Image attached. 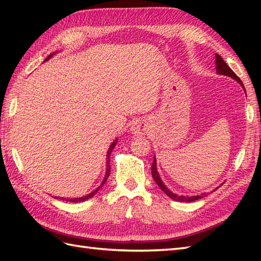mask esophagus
<instances>
[{"mask_svg": "<svg viewBox=\"0 0 261 261\" xmlns=\"http://www.w3.org/2000/svg\"><path fill=\"white\" fill-rule=\"evenodd\" d=\"M131 131L134 135H145L147 131V124L141 120H137L132 123Z\"/></svg>", "mask_w": 261, "mask_h": 261, "instance_id": "obj_1", "label": "esophagus"}]
</instances>
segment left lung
<instances>
[{"instance_id":"obj_1","label":"left lung","mask_w":261,"mask_h":261,"mask_svg":"<svg viewBox=\"0 0 261 261\" xmlns=\"http://www.w3.org/2000/svg\"><path fill=\"white\" fill-rule=\"evenodd\" d=\"M215 64H216V71H218V74L232 77V79L236 80L237 82H239L241 86L245 88L241 80L234 74V71L232 70L228 65H226V63L222 59V57H221L220 55H218V54L215 55ZM156 165H157L156 164V158H153V163H152V166H151V174H152V177H153V180L156 181V184L160 187V190H162L166 194V195L169 196L171 199H174V201H177V202H193V201H196V199H199V198L203 197V194H202V195H197V196H186L185 197V196H178V195H176V194L171 193L168 190V188L165 186L163 180L160 179Z\"/></svg>"}]
</instances>
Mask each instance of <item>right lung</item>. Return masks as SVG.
I'll list each match as a JSON object with an SVG mask.
<instances>
[{"label":"right lung","mask_w":261,"mask_h":261,"mask_svg":"<svg viewBox=\"0 0 261 261\" xmlns=\"http://www.w3.org/2000/svg\"><path fill=\"white\" fill-rule=\"evenodd\" d=\"M54 54H51V55H49V56L46 58V60L47 59H49L50 58L51 56H53ZM115 145H116V140H114L112 143H111V146H110V148H109V151H108V154H107V171H105V177H104V179H103V181H102V184H101V186H98L95 191L94 192H92V193H90L88 194V195H86V196H83V197H79V198H70V199H67V201H69V202H74V203H79V202H83V201H86V199H88V198H91V197H93L94 195H95V194L97 193V191L99 190V188H101L103 185H104V182L107 181V179H108V177L110 176V173H111V165H110V154H111V152H112V150H113V148L115 147ZM63 199V198H62Z\"/></svg>","instance_id":"add662e5"}]
</instances>
